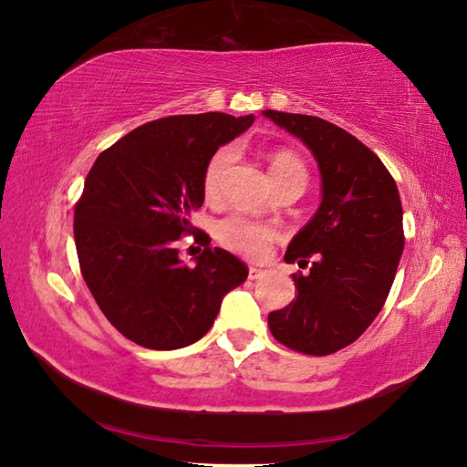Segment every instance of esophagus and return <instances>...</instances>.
<instances>
[{"mask_svg":"<svg viewBox=\"0 0 467 467\" xmlns=\"http://www.w3.org/2000/svg\"><path fill=\"white\" fill-rule=\"evenodd\" d=\"M264 275H265V270H264V267L249 265V278H251V280H259V278H264Z\"/></svg>","mask_w":467,"mask_h":467,"instance_id":"esophagus-1","label":"esophagus"}]
</instances>
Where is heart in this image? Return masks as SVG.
<instances>
[{
  "label": "heart",
  "instance_id": "heart-1",
  "mask_svg": "<svg viewBox=\"0 0 467 467\" xmlns=\"http://www.w3.org/2000/svg\"><path fill=\"white\" fill-rule=\"evenodd\" d=\"M234 158L236 150L233 146H224L205 164L202 189L208 202L218 200L220 185H223V179L228 167L234 162ZM270 179L274 185L284 183V181H303V183H306V167L300 161V156L292 150H275L270 156ZM214 234L216 241L228 251L239 253L243 257H262L275 233L270 224L257 223V220L244 218L241 214H231L220 220L214 228Z\"/></svg>",
  "mask_w": 467,
  "mask_h": 467
}]
</instances>
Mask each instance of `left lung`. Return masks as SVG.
<instances>
[{
    "instance_id": "left-lung-1",
    "label": "left lung",
    "mask_w": 467,
    "mask_h": 467,
    "mask_svg": "<svg viewBox=\"0 0 467 467\" xmlns=\"http://www.w3.org/2000/svg\"><path fill=\"white\" fill-rule=\"evenodd\" d=\"M267 119L311 150L321 175V203L286 249L296 298L267 315V326L292 350L327 357L375 321L404 251V210L389 171L360 140L311 115L264 110Z\"/></svg>"
}]
</instances>
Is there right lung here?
Segmentation results:
<instances>
[{"label":"right lung","mask_w":467,"mask_h":467,"mask_svg":"<svg viewBox=\"0 0 467 467\" xmlns=\"http://www.w3.org/2000/svg\"><path fill=\"white\" fill-rule=\"evenodd\" d=\"M255 117L172 115L141 125L100 152L74 212L86 286L110 326L144 348L177 350L208 334L224 295L247 280L241 259L192 226L203 171L216 150ZM205 244L195 266L176 243Z\"/></svg>","instance_id":"add662e5"}]
</instances>
